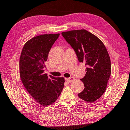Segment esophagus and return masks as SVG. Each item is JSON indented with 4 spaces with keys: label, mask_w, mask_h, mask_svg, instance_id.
I'll list each match as a JSON object with an SVG mask.
<instances>
[{
    "label": "esophagus",
    "mask_w": 130,
    "mask_h": 130,
    "mask_svg": "<svg viewBox=\"0 0 130 130\" xmlns=\"http://www.w3.org/2000/svg\"><path fill=\"white\" fill-rule=\"evenodd\" d=\"M74 79H75V78L73 77H69V78H66V80L67 82H72L74 80Z\"/></svg>",
    "instance_id": "1"
}]
</instances>
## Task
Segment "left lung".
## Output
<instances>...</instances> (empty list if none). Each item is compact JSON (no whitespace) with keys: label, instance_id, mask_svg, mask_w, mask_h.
<instances>
[{"label":"left lung","instance_id":"obj_1","mask_svg":"<svg viewBox=\"0 0 130 130\" xmlns=\"http://www.w3.org/2000/svg\"><path fill=\"white\" fill-rule=\"evenodd\" d=\"M62 35L74 49L78 61L87 66L85 76L80 79L85 88L78 96L85 101L93 103L105 92L111 75L107 50L99 38L86 30L66 31Z\"/></svg>","mask_w":130,"mask_h":130}]
</instances>
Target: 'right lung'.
<instances>
[{
  "mask_svg": "<svg viewBox=\"0 0 130 130\" xmlns=\"http://www.w3.org/2000/svg\"><path fill=\"white\" fill-rule=\"evenodd\" d=\"M60 34H45L30 39L24 44L19 60L23 85L35 100L42 106L54 103L64 87V78L44 74L49 51Z\"/></svg>",
  "mask_w": 130,
  "mask_h": 130,
  "instance_id": "add662e5",
  "label": "right lung"
}]
</instances>
